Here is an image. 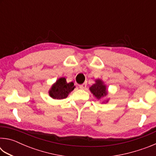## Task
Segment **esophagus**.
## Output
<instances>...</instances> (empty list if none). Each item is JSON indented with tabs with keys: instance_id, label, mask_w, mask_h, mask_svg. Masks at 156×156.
Listing matches in <instances>:
<instances>
[{
	"instance_id": "1",
	"label": "esophagus",
	"mask_w": 156,
	"mask_h": 156,
	"mask_svg": "<svg viewBox=\"0 0 156 156\" xmlns=\"http://www.w3.org/2000/svg\"><path fill=\"white\" fill-rule=\"evenodd\" d=\"M86 87H87V83H83L79 85V87H80L81 89H84L86 88Z\"/></svg>"
}]
</instances>
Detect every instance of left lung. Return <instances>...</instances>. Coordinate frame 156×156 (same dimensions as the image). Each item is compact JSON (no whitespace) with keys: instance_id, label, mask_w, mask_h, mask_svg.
<instances>
[{"instance_id":"1","label":"left lung","mask_w":156,"mask_h":156,"mask_svg":"<svg viewBox=\"0 0 156 156\" xmlns=\"http://www.w3.org/2000/svg\"><path fill=\"white\" fill-rule=\"evenodd\" d=\"M90 91L94 96L98 99H100L102 98H104L107 96V90L106 89V85H105L103 82L101 80H96V83L94 84L93 85L90 87ZM108 102V100H107Z\"/></svg>"}]
</instances>
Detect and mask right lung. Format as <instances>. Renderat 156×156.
Returning a JSON list of instances; mask_svg holds the SVG:
<instances>
[{
    "label": "right lung",
    "mask_w": 156,
    "mask_h": 156,
    "mask_svg": "<svg viewBox=\"0 0 156 156\" xmlns=\"http://www.w3.org/2000/svg\"><path fill=\"white\" fill-rule=\"evenodd\" d=\"M75 88L73 82L67 83L65 78H60L53 84L49 91V96L54 99H64Z\"/></svg>",
    "instance_id": "right-lung-1"
}]
</instances>
